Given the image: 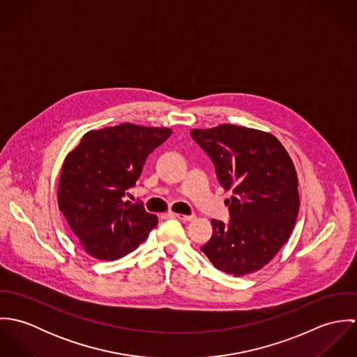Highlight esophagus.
Masks as SVG:
<instances>
[{
	"label": "esophagus",
	"instance_id": "34e87169",
	"mask_svg": "<svg viewBox=\"0 0 357 357\" xmlns=\"http://www.w3.org/2000/svg\"><path fill=\"white\" fill-rule=\"evenodd\" d=\"M172 217L178 218V220H183V221H191V220H194V218H195V215H194V214L187 215V214H177V213H172Z\"/></svg>",
	"mask_w": 357,
	"mask_h": 357
}]
</instances>
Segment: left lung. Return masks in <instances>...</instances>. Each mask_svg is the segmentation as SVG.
Returning a JSON list of instances; mask_svg holds the SVG:
<instances>
[{
  "label": "left lung",
  "mask_w": 357,
  "mask_h": 357,
  "mask_svg": "<svg viewBox=\"0 0 357 357\" xmlns=\"http://www.w3.org/2000/svg\"><path fill=\"white\" fill-rule=\"evenodd\" d=\"M191 137L214 163L229 221L211 220L201 250L220 271L243 276L265 266L290 238L300 210L294 163L271 133L222 123L192 129Z\"/></svg>",
  "instance_id": "obj_1"
}]
</instances>
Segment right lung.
<instances>
[{
    "label": "right lung",
    "mask_w": 357,
    "mask_h": 357,
    "mask_svg": "<svg viewBox=\"0 0 357 357\" xmlns=\"http://www.w3.org/2000/svg\"><path fill=\"white\" fill-rule=\"evenodd\" d=\"M170 135L167 128L121 123L85 133L66 156L57 204L88 255L114 261L149 238L158 217L123 198L147 156Z\"/></svg>",
    "instance_id": "obj_1"
}]
</instances>
